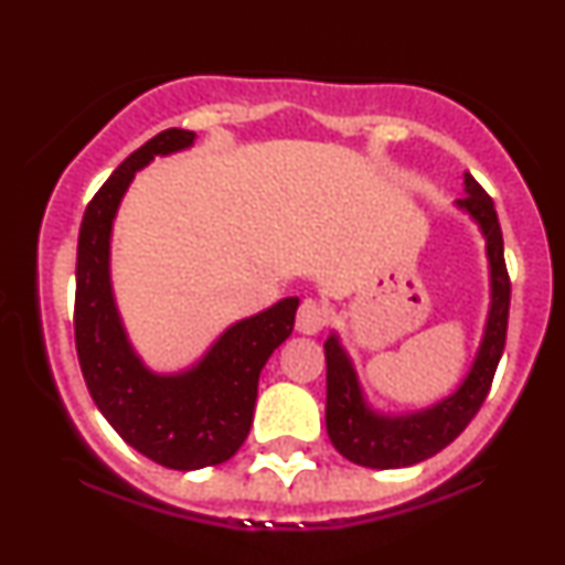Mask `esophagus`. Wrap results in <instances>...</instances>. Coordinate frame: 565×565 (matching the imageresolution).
I'll return each instance as SVG.
<instances>
[{
    "label": "esophagus",
    "instance_id": "obj_1",
    "mask_svg": "<svg viewBox=\"0 0 565 565\" xmlns=\"http://www.w3.org/2000/svg\"><path fill=\"white\" fill-rule=\"evenodd\" d=\"M329 321V308L319 300H305L297 310V332L319 334Z\"/></svg>",
    "mask_w": 565,
    "mask_h": 565
}]
</instances>
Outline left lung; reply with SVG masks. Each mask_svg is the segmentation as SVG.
<instances>
[{
  "label": "left lung",
  "mask_w": 565,
  "mask_h": 565,
  "mask_svg": "<svg viewBox=\"0 0 565 565\" xmlns=\"http://www.w3.org/2000/svg\"><path fill=\"white\" fill-rule=\"evenodd\" d=\"M465 196L457 206L476 220L486 238V257L491 274V305L483 340L468 377L449 398L412 414H380L366 404L353 361L340 345V337L329 334L327 350V433L334 449L355 465L374 470L408 468L433 457L451 444L489 395L508 337L510 276L504 265L502 228H499L494 201L472 174L465 172Z\"/></svg>",
  "instance_id": "8db88e82"
}]
</instances>
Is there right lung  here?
Segmentation results:
<instances>
[{"mask_svg": "<svg viewBox=\"0 0 565 565\" xmlns=\"http://www.w3.org/2000/svg\"><path fill=\"white\" fill-rule=\"evenodd\" d=\"M193 140L188 129H164L129 153L84 210L76 246L74 337L87 391L135 451L172 470L210 468L242 449L265 361L291 334L300 305L284 297L236 321L180 374L151 372L129 345L111 289L116 210L135 172L153 157L191 148Z\"/></svg>", "mask_w": 565, "mask_h": 565, "instance_id": "1", "label": "right lung"}]
</instances>
